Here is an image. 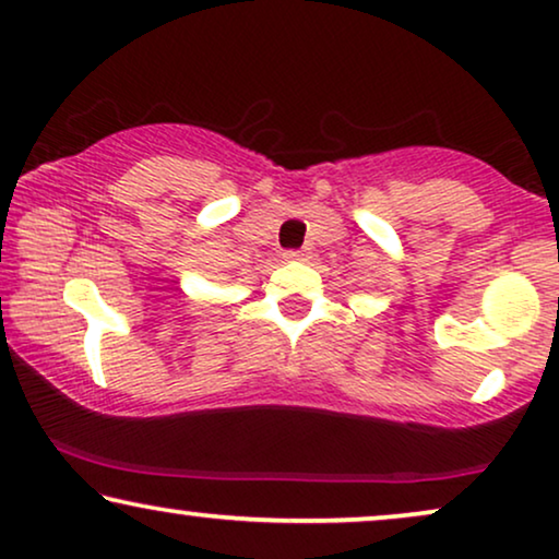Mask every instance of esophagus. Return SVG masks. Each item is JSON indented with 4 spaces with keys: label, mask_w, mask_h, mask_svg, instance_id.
Listing matches in <instances>:
<instances>
[{
    "label": "esophagus",
    "mask_w": 559,
    "mask_h": 559,
    "mask_svg": "<svg viewBox=\"0 0 559 559\" xmlns=\"http://www.w3.org/2000/svg\"><path fill=\"white\" fill-rule=\"evenodd\" d=\"M302 257H305L302 249H289V251H285L287 262H297V259H302Z\"/></svg>",
    "instance_id": "esophagus-1"
}]
</instances>
